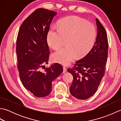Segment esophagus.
Instances as JSON below:
<instances>
[{
  "label": "esophagus",
  "mask_w": 121,
  "mask_h": 121,
  "mask_svg": "<svg viewBox=\"0 0 121 121\" xmlns=\"http://www.w3.org/2000/svg\"><path fill=\"white\" fill-rule=\"evenodd\" d=\"M63 73H65V72H66V71H67V69H66V68L65 67V66H63Z\"/></svg>",
  "instance_id": "esophagus-1"
}]
</instances>
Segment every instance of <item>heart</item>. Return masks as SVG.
Listing matches in <instances>:
<instances>
[{"mask_svg":"<svg viewBox=\"0 0 121 121\" xmlns=\"http://www.w3.org/2000/svg\"><path fill=\"white\" fill-rule=\"evenodd\" d=\"M58 26L51 27L47 35L49 45L58 49L53 54V60L68 65L75 58L85 56L91 50L96 37V30L91 23L77 16H69L59 21Z\"/></svg>","mask_w":121,"mask_h":121,"instance_id":"heart-1","label":"heart"}]
</instances>
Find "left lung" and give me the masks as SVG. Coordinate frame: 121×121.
<instances>
[{
	"mask_svg": "<svg viewBox=\"0 0 121 121\" xmlns=\"http://www.w3.org/2000/svg\"><path fill=\"white\" fill-rule=\"evenodd\" d=\"M97 35L94 47L84 58L76 61L68 71L73 76L70 91L78 99L89 98L96 92L104 75L108 41L106 30L96 19Z\"/></svg>",
	"mask_w": 121,
	"mask_h": 121,
	"instance_id": "1",
	"label": "left lung"
}]
</instances>
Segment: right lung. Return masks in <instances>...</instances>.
Returning <instances> with one entry per match:
<instances>
[{
  "label": "right lung",
  "mask_w": 121,
  "mask_h": 121,
  "mask_svg": "<svg viewBox=\"0 0 121 121\" xmlns=\"http://www.w3.org/2000/svg\"><path fill=\"white\" fill-rule=\"evenodd\" d=\"M56 14L55 11L37 9L24 20L18 32L16 52L20 78L25 88L37 97L50 93L51 82L63 71L62 65L58 63L46 68L43 65L48 62L47 34Z\"/></svg>",
  "instance_id": "add662e5"
}]
</instances>
